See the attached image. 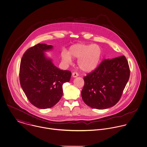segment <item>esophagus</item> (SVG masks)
Returning <instances> with one entry per match:
<instances>
[{
    "mask_svg": "<svg viewBox=\"0 0 147 147\" xmlns=\"http://www.w3.org/2000/svg\"><path fill=\"white\" fill-rule=\"evenodd\" d=\"M72 76H73V77H74V78L77 77L78 76V73H77V72H73V73H72Z\"/></svg>",
    "mask_w": 147,
    "mask_h": 147,
    "instance_id": "1",
    "label": "esophagus"
}]
</instances>
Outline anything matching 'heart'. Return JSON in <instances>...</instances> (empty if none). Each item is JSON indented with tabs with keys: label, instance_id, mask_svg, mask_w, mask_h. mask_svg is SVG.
I'll list each match as a JSON object with an SVG mask.
<instances>
[{
	"label": "heart",
	"instance_id": "heart-1",
	"mask_svg": "<svg viewBox=\"0 0 147 147\" xmlns=\"http://www.w3.org/2000/svg\"><path fill=\"white\" fill-rule=\"evenodd\" d=\"M101 56V49L97 45L76 44L72 46L68 53L63 52L62 59L69 63L71 58L79 59L78 65L82 71L90 72L98 66Z\"/></svg>",
	"mask_w": 147,
	"mask_h": 147
}]
</instances>
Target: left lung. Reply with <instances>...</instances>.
<instances>
[{
	"mask_svg": "<svg viewBox=\"0 0 147 147\" xmlns=\"http://www.w3.org/2000/svg\"><path fill=\"white\" fill-rule=\"evenodd\" d=\"M130 74L125 56L104 59L92 72L83 77L82 98L88 106L104 109L119 100Z\"/></svg>",
	"mask_w": 147,
	"mask_h": 147,
	"instance_id": "left-lung-1",
	"label": "left lung"
}]
</instances>
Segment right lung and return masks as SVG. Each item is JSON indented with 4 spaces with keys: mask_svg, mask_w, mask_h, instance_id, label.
Listing matches in <instances>:
<instances>
[{
    "mask_svg": "<svg viewBox=\"0 0 147 147\" xmlns=\"http://www.w3.org/2000/svg\"><path fill=\"white\" fill-rule=\"evenodd\" d=\"M51 45L37 44L24 53L20 63V84L30 102L40 109L56 105L63 95V84L69 82L71 71L54 65L44 52Z\"/></svg>",
    "mask_w": 147,
    "mask_h": 147,
    "instance_id": "right-lung-1",
    "label": "right lung"
}]
</instances>
